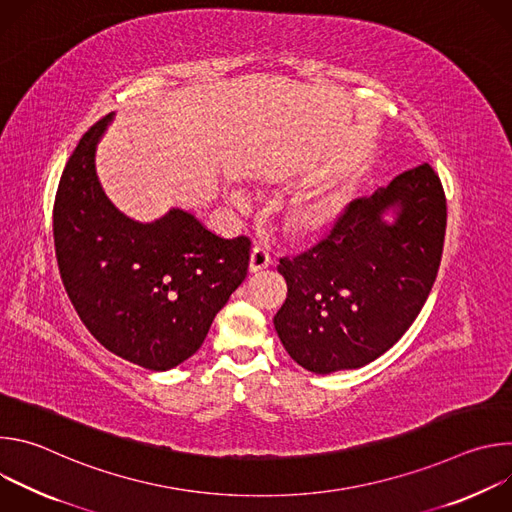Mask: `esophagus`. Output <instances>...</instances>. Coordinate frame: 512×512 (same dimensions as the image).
<instances>
[{
	"label": "esophagus",
	"mask_w": 512,
	"mask_h": 512,
	"mask_svg": "<svg viewBox=\"0 0 512 512\" xmlns=\"http://www.w3.org/2000/svg\"><path fill=\"white\" fill-rule=\"evenodd\" d=\"M271 265V255L265 247H253L251 251V259H249V271L251 273H259L263 269H267Z\"/></svg>",
	"instance_id": "1"
}]
</instances>
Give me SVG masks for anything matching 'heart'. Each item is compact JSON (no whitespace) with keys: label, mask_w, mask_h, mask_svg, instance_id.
Segmentation results:
<instances>
[{"label":"heart","mask_w":512,"mask_h":512,"mask_svg":"<svg viewBox=\"0 0 512 512\" xmlns=\"http://www.w3.org/2000/svg\"><path fill=\"white\" fill-rule=\"evenodd\" d=\"M344 204L336 192H310L289 200L281 210V229L296 241L328 233L342 216Z\"/></svg>","instance_id":"heart-1"}]
</instances>
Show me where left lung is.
Returning <instances> with one entry per match:
<instances>
[{"label": "left lung", "instance_id": "left-lung-1", "mask_svg": "<svg viewBox=\"0 0 512 512\" xmlns=\"http://www.w3.org/2000/svg\"><path fill=\"white\" fill-rule=\"evenodd\" d=\"M389 207L398 210L393 224L382 221ZM446 221L442 180L423 162L350 202L318 245L279 259L287 298L273 324L289 356L328 375L387 352L429 296Z\"/></svg>", "mask_w": 512, "mask_h": 512}]
</instances>
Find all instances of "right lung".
I'll list each match as a JSON object with an SVG mask.
<instances>
[{
	"label": "right lung",
	"mask_w": 512,
	"mask_h": 512,
	"mask_svg": "<svg viewBox=\"0 0 512 512\" xmlns=\"http://www.w3.org/2000/svg\"><path fill=\"white\" fill-rule=\"evenodd\" d=\"M111 115L68 158L54 198L60 277L87 330L150 371L190 358L249 269V237L223 239L186 210L137 223L105 196L95 150Z\"/></svg>",
	"instance_id": "obj_1"
}]
</instances>
